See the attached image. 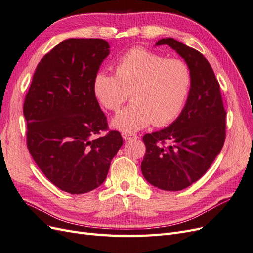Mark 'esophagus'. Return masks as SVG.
I'll list each match as a JSON object with an SVG mask.
<instances>
[{
  "label": "esophagus",
  "instance_id": "obj_1",
  "mask_svg": "<svg viewBox=\"0 0 253 253\" xmlns=\"http://www.w3.org/2000/svg\"><path fill=\"white\" fill-rule=\"evenodd\" d=\"M121 135H122V138H124L125 140H133V139L138 138L137 135L131 134V133H122Z\"/></svg>",
  "mask_w": 253,
  "mask_h": 253
}]
</instances>
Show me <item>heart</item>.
I'll list each match as a JSON object with an SVG mask.
<instances>
[{
	"mask_svg": "<svg viewBox=\"0 0 253 253\" xmlns=\"http://www.w3.org/2000/svg\"><path fill=\"white\" fill-rule=\"evenodd\" d=\"M115 70L116 74L98 72L93 81L94 95L106 110L117 111L129 93L133 102L113 119L115 128L132 133L151 122L164 126L179 116L192 87L187 63L134 47L117 60Z\"/></svg>",
	"mask_w": 253,
	"mask_h": 253,
	"instance_id": "obj_1",
	"label": "heart"
}]
</instances>
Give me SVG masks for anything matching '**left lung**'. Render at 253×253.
I'll return each instance as SVG.
<instances>
[{
  "label": "left lung",
  "instance_id": "obj_1",
  "mask_svg": "<svg viewBox=\"0 0 253 253\" xmlns=\"http://www.w3.org/2000/svg\"><path fill=\"white\" fill-rule=\"evenodd\" d=\"M156 45H169L185 59L193 80L178 118L162 131L143 136L141 172L154 187L179 191L200 179L223 149L226 111L219 83L200 51L173 38L159 40Z\"/></svg>",
  "mask_w": 253,
  "mask_h": 253
}]
</instances>
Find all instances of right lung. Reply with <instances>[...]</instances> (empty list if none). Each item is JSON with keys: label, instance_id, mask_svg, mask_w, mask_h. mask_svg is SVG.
I'll return each instance as SVG.
<instances>
[{"label": "right lung", "instance_id": "add662e5", "mask_svg": "<svg viewBox=\"0 0 253 253\" xmlns=\"http://www.w3.org/2000/svg\"><path fill=\"white\" fill-rule=\"evenodd\" d=\"M109 48L103 39L62 41L38 64L23 105L30 155L50 182L71 194L102 185L124 143L119 132L109 131L93 91ZM101 131L107 134L96 137Z\"/></svg>", "mask_w": 253, "mask_h": 253}]
</instances>
